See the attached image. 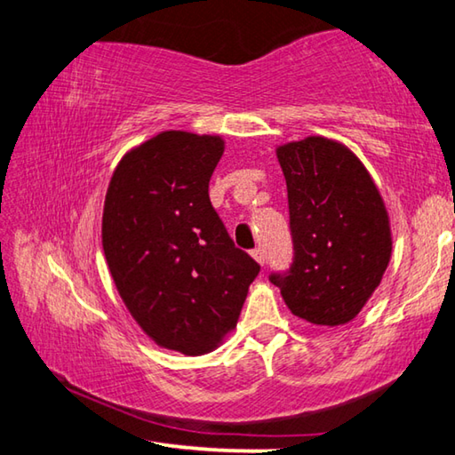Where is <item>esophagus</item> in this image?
Wrapping results in <instances>:
<instances>
[{"label": "esophagus", "instance_id": "obj_1", "mask_svg": "<svg viewBox=\"0 0 455 455\" xmlns=\"http://www.w3.org/2000/svg\"><path fill=\"white\" fill-rule=\"evenodd\" d=\"M251 255H252V259H255V260H257V263H259V265H265V260H267V257H265V251H263V249H255V251H252V252H251Z\"/></svg>", "mask_w": 455, "mask_h": 455}]
</instances>
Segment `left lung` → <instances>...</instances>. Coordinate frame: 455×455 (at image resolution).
<instances>
[{
  "label": "left lung",
  "instance_id": "obj_1",
  "mask_svg": "<svg viewBox=\"0 0 455 455\" xmlns=\"http://www.w3.org/2000/svg\"><path fill=\"white\" fill-rule=\"evenodd\" d=\"M287 180L292 265L271 273L292 315L345 325L379 287L391 259L383 198L347 146L323 136L276 148Z\"/></svg>",
  "mask_w": 455,
  "mask_h": 455
}]
</instances>
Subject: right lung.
Masks as SVG:
<instances>
[{
	"mask_svg": "<svg viewBox=\"0 0 455 455\" xmlns=\"http://www.w3.org/2000/svg\"><path fill=\"white\" fill-rule=\"evenodd\" d=\"M220 136L168 130L120 160L106 192L102 244L122 301L160 347L204 355L236 327L260 267L212 209Z\"/></svg>",
	"mask_w": 455,
	"mask_h": 455,
	"instance_id": "obj_1",
	"label": "right lung"
}]
</instances>
